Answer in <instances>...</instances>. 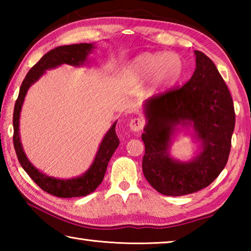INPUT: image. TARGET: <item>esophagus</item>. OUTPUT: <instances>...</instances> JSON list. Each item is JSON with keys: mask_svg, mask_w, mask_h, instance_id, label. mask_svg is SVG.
Returning <instances> with one entry per match:
<instances>
[{"mask_svg": "<svg viewBox=\"0 0 251 251\" xmlns=\"http://www.w3.org/2000/svg\"><path fill=\"white\" fill-rule=\"evenodd\" d=\"M144 126H145V120H143L141 117L134 118L129 123V127L133 131H141L144 128Z\"/></svg>", "mask_w": 251, "mask_h": 251, "instance_id": "obj_1", "label": "esophagus"}]
</instances>
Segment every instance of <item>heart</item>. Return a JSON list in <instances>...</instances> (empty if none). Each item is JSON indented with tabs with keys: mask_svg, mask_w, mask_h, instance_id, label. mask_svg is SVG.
Instances as JSON below:
<instances>
[{
	"mask_svg": "<svg viewBox=\"0 0 251 251\" xmlns=\"http://www.w3.org/2000/svg\"><path fill=\"white\" fill-rule=\"evenodd\" d=\"M128 73L139 82L154 78L157 87L176 82L181 73V61L172 53H146L136 57L128 65Z\"/></svg>",
	"mask_w": 251,
	"mask_h": 251,
	"instance_id": "b5f03b06",
	"label": "heart"
}]
</instances>
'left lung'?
I'll use <instances>...</instances> for the list:
<instances>
[{
	"mask_svg": "<svg viewBox=\"0 0 251 251\" xmlns=\"http://www.w3.org/2000/svg\"><path fill=\"white\" fill-rule=\"evenodd\" d=\"M195 54L196 70L188 82L145 103L143 173L166 196H184L209 186L226 166L230 152L236 121L230 92L211 59L199 50ZM180 122H192L203 141L204 151L190 163L168 155L170 136Z\"/></svg>",
	"mask_w": 251,
	"mask_h": 251,
	"instance_id": "obj_1",
	"label": "left lung"
}]
</instances>
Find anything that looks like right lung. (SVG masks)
Here are the masks:
<instances>
[{
  "instance_id": "add662e5",
  "label": "right lung",
  "mask_w": 251,
  "mask_h": 251,
  "mask_svg": "<svg viewBox=\"0 0 251 251\" xmlns=\"http://www.w3.org/2000/svg\"><path fill=\"white\" fill-rule=\"evenodd\" d=\"M92 49H94L93 44L80 43L58 46V48L46 53L44 56L28 71V73L25 76L22 85H21L19 97L18 100H16L14 106L13 144L16 156H18L21 166L24 168V171L27 173V175L32 178L34 182H35L40 188L43 189L46 193L53 195V196L61 198L86 196V195L94 192L97 187L101 184L110 157L113 156L114 151H116V148L120 145V139H118L115 131L116 123L112 126V128L107 131V134L105 135L91 168L88 169L83 176L73 178V179L64 180L56 179V178L44 175V174L37 171L26 158L20 141V113L24 101V97L26 95V92L29 86H31L34 82H36L46 70L53 69V67H56L61 64H70L75 66L83 64V63L86 61L87 55L91 53Z\"/></svg>"
}]
</instances>
